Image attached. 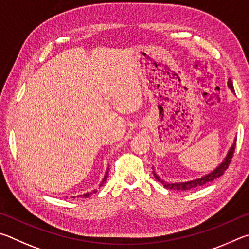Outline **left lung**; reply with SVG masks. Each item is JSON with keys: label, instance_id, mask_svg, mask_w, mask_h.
<instances>
[{"label": "left lung", "instance_id": "obj_1", "mask_svg": "<svg viewBox=\"0 0 249 249\" xmlns=\"http://www.w3.org/2000/svg\"><path fill=\"white\" fill-rule=\"evenodd\" d=\"M229 86L231 90L233 91L234 93V87H233V83L231 80H229ZM235 145H236V139L234 140V143L232 144V146H231V149L229 151L228 155L225 156V159L223 160V162H222L219 166H217L214 171L209 173L208 175L203 176L201 178H198V179H195V180H190V181H185V182H165L164 180H162L160 178V176L156 175V174L153 172L154 174V177L155 179H158V181H160V184H162L165 188L167 189H172V190H189V189H193V188H196V187H199V186H203L208 184V182L210 181H213L214 179H216V178H219L221 175H223L224 172L226 171V169L229 168V165L231 163V160H232V158H233V154H234V151H235Z\"/></svg>", "mask_w": 249, "mask_h": 249}]
</instances>
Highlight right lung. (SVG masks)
<instances>
[{"label":"right lung","mask_w":249,"mask_h":249,"mask_svg":"<svg viewBox=\"0 0 249 249\" xmlns=\"http://www.w3.org/2000/svg\"><path fill=\"white\" fill-rule=\"evenodd\" d=\"M108 169L109 168H107V172H106V174H105V176H104V179H103V181H102V184H100V186H103V184L105 181H106V179H107V177H108ZM96 190H93V193H95ZM91 194V193H90ZM89 193H87V194H84V195H81V196H78V197H82V198H87L89 197V196L90 195Z\"/></svg>","instance_id":"obj_1"}]
</instances>
